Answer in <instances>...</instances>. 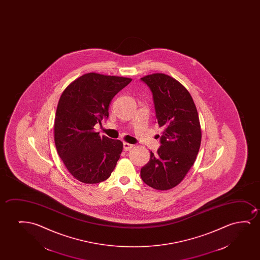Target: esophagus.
Segmentation results:
<instances>
[{
    "instance_id": "obj_1",
    "label": "esophagus",
    "mask_w": 260,
    "mask_h": 260,
    "mask_svg": "<svg viewBox=\"0 0 260 260\" xmlns=\"http://www.w3.org/2000/svg\"><path fill=\"white\" fill-rule=\"evenodd\" d=\"M133 148V145L132 144H129V143H123V149L125 151H129V150L132 149Z\"/></svg>"
}]
</instances>
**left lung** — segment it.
<instances>
[{
    "label": "left lung",
    "mask_w": 260,
    "mask_h": 260,
    "mask_svg": "<svg viewBox=\"0 0 260 260\" xmlns=\"http://www.w3.org/2000/svg\"><path fill=\"white\" fill-rule=\"evenodd\" d=\"M153 93L157 122L164 128L160 148L150 152L140 176L152 188L165 191L184 179L199 152L202 129L196 104L180 82L161 73L141 78Z\"/></svg>",
    "instance_id": "1"
}]
</instances>
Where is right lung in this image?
<instances>
[{"label": "right lung", "mask_w": 260, "mask_h": 260, "mask_svg": "<svg viewBox=\"0 0 260 260\" xmlns=\"http://www.w3.org/2000/svg\"><path fill=\"white\" fill-rule=\"evenodd\" d=\"M132 79L88 73L64 89L57 104L54 140L57 153L74 178L96 184L110 177L121 156L119 139L100 137L94 126L108 118L111 100Z\"/></svg>", "instance_id": "1"}]
</instances>
